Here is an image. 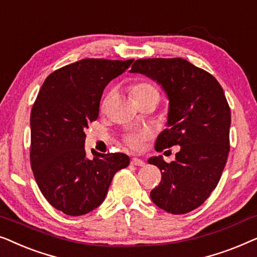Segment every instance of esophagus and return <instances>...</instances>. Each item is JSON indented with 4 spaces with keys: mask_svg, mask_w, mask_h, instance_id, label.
<instances>
[{
    "mask_svg": "<svg viewBox=\"0 0 257 257\" xmlns=\"http://www.w3.org/2000/svg\"><path fill=\"white\" fill-rule=\"evenodd\" d=\"M131 164L135 165V166H144V165H145V163H144V160L139 159V158H132Z\"/></svg>",
    "mask_w": 257,
    "mask_h": 257,
    "instance_id": "34e87169",
    "label": "esophagus"
}]
</instances>
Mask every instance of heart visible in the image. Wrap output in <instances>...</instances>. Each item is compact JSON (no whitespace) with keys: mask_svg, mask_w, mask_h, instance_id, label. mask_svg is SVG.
<instances>
[{"mask_svg":"<svg viewBox=\"0 0 257 257\" xmlns=\"http://www.w3.org/2000/svg\"><path fill=\"white\" fill-rule=\"evenodd\" d=\"M131 91H132V94H133V97H135L136 101L143 100V99H145V98H149V97L159 98V91H158L156 87L152 85V84L147 83V82L136 83L135 85L132 86ZM107 100H108V96L105 98L103 101V108L105 107V105H106ZM149 136H150V132L147 131V130H143V131L131 133V135H128L127 137H126V143H127V145L130 147H132V149H139L140 145H142L143 140L146 139Z\"/></svg>","mask_w":257,"mask_h":257,"instance_id":"obj_1","label":"heart"}]
</instances>
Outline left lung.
I'll return each mask as SVG.
<instances>
[{
  "mask_svg": "<svg viewBox=\"0 0 257 257\" xmlns=\"http://www.w3.org/2000/svg\"><path fill=\"white\" fill-rule=\"evenodd\" d=\"M130 72L160 84L167 94V127L158 136L156 151L180 146L175 160L151 157L161 181L151 199L171 214H186L201 206L219 184L229 153L230 108L219 82L182 58H147Z\"/></svg>",
  "mask_w": 257,
  "mask_h": 257,
  "instance_id": "8db88e82",
  "label": "left lung"
}]
</instances>
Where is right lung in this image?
I'll use <instances>...</instances> for the list:
<instances>
[{"label":"right lung","mask_w":257,"mask_h":257,"mask_svg":"<svg viewBox=\"0 0 257 257\" xmlns=\"http://www.w3.org/2000/svg\"><path fill=\"white\" fill-rule=\"evenodd\" d=\"M85 58L50 73L30 114V164L42 194L56 209L79 216L105 200L112 179L128 166L124 153L86 158L85 128L97 120L105 86L132 64Z\"/></svg>","instance_id":"obj_1"}]
</instances>
